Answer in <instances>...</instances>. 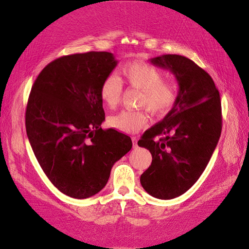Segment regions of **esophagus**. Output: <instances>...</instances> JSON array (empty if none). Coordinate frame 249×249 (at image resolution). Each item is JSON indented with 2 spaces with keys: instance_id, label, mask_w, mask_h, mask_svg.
<instances>
[{
  "instance_id": "esophagus-1",
  "label": "esophagus",
  "mask_w": 249,
  "mask_h": 249,
  "mask_svg": "<svg viewBox=\"0 0 249 249\" xmlns=\"http://www.w3.org/2000/svg\"><path fill=\"white\" fill-rule=\"evenodd\" d=\"M131 140H132L133 147H137V146H138V140H137V138H136V137H132Z\"/></svg>"
}]
</instances>
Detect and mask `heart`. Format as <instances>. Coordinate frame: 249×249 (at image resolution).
<instances>
[{
    "label": "heart",
    "instance_id": "heart-1",
    "mask_svg": "<svg viewBox=\"0 0 249 249\" xmlns=\"http://www.w3.org/2000/svg\"><path fill=\"white\" fill-rule=\"evenodd\" d=\"M122 80L127 85L141 90L139 104L147 107L154 114H163L173 107L178 99L179 87L173 80H164L161 69L149 64L133 62L121 69ZM122 82L117 75L110 74L103 80L100 97L103 103L113 108L121 100ZM148 114L144 110L124 109L108 119L110 126L123 132H136L147 123Z\"/></svg>",
    "mask_w": 249,
    "mask_h": 249
}]
</instances>
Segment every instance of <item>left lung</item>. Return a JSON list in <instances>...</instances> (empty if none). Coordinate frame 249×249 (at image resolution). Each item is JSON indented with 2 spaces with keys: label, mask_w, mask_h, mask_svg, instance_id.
<instances>
[{
  "label": "left lung",
  "mask_w": 249,
  "mask_h": 249,
  "mask_svg": "<svg viewBox=\"0 0 249 249\" xmlns=\"http://www.w3.org/2000/svg\"><path fill=\"white\" fill-rule=\"evenodd\" d=\"M150 62L175 74L179 93L165 118L139 140L152 156L140 181L150 196L169 200L194 185L213 154L222 130L220 93L212 76L185 56L163 54Z\"/></svg>",
  "instance_id": "left-lung-1"
}]
</instances>
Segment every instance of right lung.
Here are the masks:
<instances>
[{"mask_svg":"<svg viewBox=\"0 0 249 249\" xmlns=\"http://www.w3.org/2000/svg\"><path fill=\"white\" fill-rule=\"evenodd\" d=\"M111 53L89 52L50 62L36 79L25 125L40 166L61 193L86 199L104 188L131 139L103 130L102 82L117 66Z\"/></svg>","mask_w":249,"mask_h":249,"instance_id":"1","label":"right lung"}]
</instances>
